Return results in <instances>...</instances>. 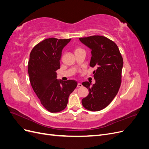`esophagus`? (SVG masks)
<instances>
[{
  "label": "esophagus",
  "instance_id": "esophagus-1",
  "mask_svg": "<svg viewBox=\"0 0 149 149\" xmlns=\"http://www.w3.org/2000/svg\"><path fill=\"white\" fill-rule=\"evenodd\" d=\"M82 86H83V85H82L81 83H78V86H77L78 88H81V87H82Z\"/></svg>",
  "mask_w": 149,
  "mask_h": 149
}]
</instances>
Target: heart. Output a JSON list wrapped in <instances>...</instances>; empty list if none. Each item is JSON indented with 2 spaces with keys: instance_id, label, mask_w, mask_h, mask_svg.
<instances>
[{
  "instance_id": "b5f03b06",
  "label": "heart",
  "mask_w": 149,
  "mask_h": 149,
  "mask_svg": "<svg viewBox=\"0 0 149 149\" xmlns=\"http://www.w3.org/2000/svg\"><path fill=\"white\" fill-rule=\"evenodd\" d=\"M81 49H83L82 48H81V47H76V49H75V52H78V51H80V50H81Z\"/></svg>"
}]
</instances>
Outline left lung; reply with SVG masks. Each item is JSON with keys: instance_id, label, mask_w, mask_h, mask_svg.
<instances>
[{"instance_id": "left-lung-1", "label": "left lung", "mask_w": 149, "mask_h": 149, "mask_svg": "<svg viewBox=\"0 0 149 149\" xmlns=\"http://www.w3.org/2000/svg\"><path fill=\"white\" fill-rule=\"evenodd\" d=\"M91 49L89 65L96 67L93 71L96 83L82 84L89 89L88 96L82 100L83 107L91 111H99L107 107L118 94L122 82L123 58L118 47L111 40L101 35L79 38Z\"/></svg>"}]
</instances>
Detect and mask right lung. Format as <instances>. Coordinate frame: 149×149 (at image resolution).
I'll return each mask as SVG.
<instances>
[{
    "label": "right lung",
    "instance_id": "obj_1",
    "mask_svg": "<svg viewBox=\"0 0 149 149\" xmlns=\"http://www.w3.org/2000/svg\"><path fill=\"white\" fill-rule=\"evenodd\" d=\"M70 40L46 38L36 45L30 53L28 72L31 86L43 106L53 113L65 109L70 94L78 84L75 80L56 79L62 49Z\"/></svg>",
    "mask_w": 149,
    "mask_h": 149
}]
</instances>
